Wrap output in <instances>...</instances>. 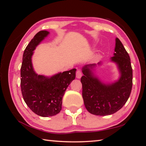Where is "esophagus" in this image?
<instances>
[{"instance_id":"obj_1","label":"esophagus","mask_w":146,"mask_h":146,"mask_svg":"<svg viewBox=\"0 0 146 146\" xmlns=\"http://www.w3.org/2000/svg\"><path fill=\"white\" fill-rule=\"evenodd\" d=\"M82 72H81L80 70H78L77 71H76V78H80L81 77H82Z\"/></svg>"}]
</instances>
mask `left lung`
<instances>
[{"instance_id": "8db88e82", "label": "left lung", "mask_w": 146, "mask_h": 146, "mask_svg": "<svg viewBox=\"0 0 146 146\" xmlns=\"http://www.w3.org/2000/svg\"><path fill=\"white\" fill-rule=\"evenodd\" d=\"M110 61L116 64L120 76L112 83H104L94 73L96 64L83 66L81 77L82 97L85 107L93 115L106 116L122 108L129 97L133 85V70L131 60L123 44L115 39V53ZM98 66L102 65L101 62Z\"/></svg>"}]
</instances>
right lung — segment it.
<instances>
[{
  "label": "right lung",
  "mask_w": 146,
  "mask_h": 146,
  "mask_svg": "<svg viewBox=\"0 0 146 146\" xmlns=\"http://www.w3.org/2000/svg\"><path fill=\"white\" fill-rule=\"evenodd\" d=\"M49 34L48 31L36 33L25 49L21 68V86L27 106L42 117L56 115L62 110V97L70 84L75 78L76 69L58 73L51 76L38 75L32 64L36 47Z\"/></svg>",
  "instance_id": "add662e5"
}]
</instances>
